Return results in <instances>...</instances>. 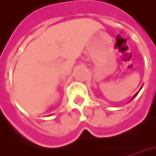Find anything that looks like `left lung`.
Returning a JSON list of instances; mask_svg holds the SVG:
<instances>
[{
    "label": "left lung",
    "instance_id": "left-lung-1",
    "mask_svg": "<svg viewBox=\"0 0 156 156\" xmlns=\"http://www.w3.org/2000/svg\"><path fill=\"white\" fill-rule=\"evenodd\" d=\"M138 93H139V92H137V93H136V94H135V95H134V96H133V98H132V99H134V98H135V97H136V95H137V94Z\"/></svg>",
    "mask_w": 156,
    "mask_h": 156
}]
</instances>
